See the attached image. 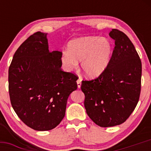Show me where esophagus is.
I'll return each mask as SVG.
<instances>
[{
    "mask_svg": "<svg viewBox=\"0 0 151 151\" xmlns=\"http://www.w3.org/2000/svg\"><path fill=\"white\" fill-rule=\"evenodd\" d=\"M77 87H78V88H80V87H81V85H82V79L80 78V77H79L78 80H77Z\"/></svg>",
    "mask_w": 151,
    "mask_h": 151,
    "instance_id": "obj_1",
    "label": "esophagus"
}]
</instances>
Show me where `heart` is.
I'll use <instances>...</instances> for the list:
<instances>
[{
    "mask_svg": "<svg viewBox=\"0 0 151 151\" xmlns=\"http://www.w3.org/2000/svg\"><path fill=\"white\" fill-rule=\"evenodd\" d=\"M113 47L106 38L89 36L73 39L67 50L60 56V61L66 71L77 68L80 61L83 74L91 79L96 78L104 72L112 58Z\"/></svg>",
    "mask_w": 151,
    "mask_h": 151,
    "instance_id": "1",
    "label": "heart"
}]
</instances>
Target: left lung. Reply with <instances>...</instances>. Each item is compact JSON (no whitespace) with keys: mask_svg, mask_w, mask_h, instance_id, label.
<instances>
[{"mask_svg":"<svg viewBox=\"0 0 151 151\" xmlns=\"http://www.w3.org/2000/svg\"><path fill=\"white\" fill-rule=\"evenodd\" d=\"M109 36L115 48L106 69L96 79L82 81L84 105L89 118L101 127L124 123L139 101L142 63L127 36L112 29Z\"/></svg>","mask_w":151,"mask_h":151,"instance_id":"8db88e82","label":"left lung"}]
</instances>
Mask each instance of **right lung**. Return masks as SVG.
<instances>
[{
    "instance_id": "add662e5",
    "label": "right lung",
    "mask_w": 151,
    "mask_h": 151,
    "mask_svg": "<svg viewBox=\"0 0 151 151\" xmlns=\"http://www.w3.org/2000/svg\"><path fill=\"white\" fill-rule=\"evenodd\" d=\"M47 33L36 32L15 52L9 68V92L21 121L36 131L55 128L66 113L78 77L62 71L59 51L49 50Z\"/></svg>"
}]
</instances>
